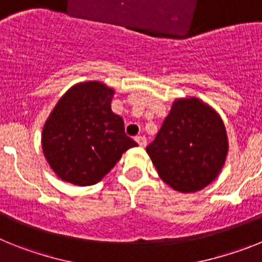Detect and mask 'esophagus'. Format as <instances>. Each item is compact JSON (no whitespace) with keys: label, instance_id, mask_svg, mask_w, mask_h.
Instances as JSON below:
<instances>
[{"label":"esophagus","instance_id":"1","mask_svg":"<svg viewBox=\"0 0 262 262\" xmlns=\"http://www.w3.org/2000/svg\"><path fill=\"white\" fill-rule=\"evenodd\" d=\"M135 140L140 147H145L147 145V139L144 136H138V138H135Z\"/></svg>","mask_w":262,"mask_h":262}]
</instances>
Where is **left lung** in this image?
Returning <instances> with one entry per match:
<instances>
[{"mask_svg": "<svg viewBox=\"0 0 262 262\" xmlns=\"http://www.w3.org/2000/svg\"><path fill=\"white\" fill-rule=\"evenodd\" d=\"M160 178L180 193L211 184L228 154L221 115L198 97L176 98L154 142L147 147Z\"/></svg>", "mask_w": 262, "mask_h": 262, "instance_id": "1", "label": "left lung"}]
</instances>
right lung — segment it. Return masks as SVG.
Segmentation results:
<instances>
[{
  "label": "right lung",
  "mask_w": 262,
  "mask_h": 262,
  "mask_svg": "<svg viewBox=\"0 0 262 262\" xmlns=\"http://www.w3.org/2000/svg\"><path fill=\"white\" fill-rule=\"evenodd\" d=\"M114 93L102 81H82L52 108L41 131V149L60 180L76 186L97 184L138 145L124 133L122 117L111 110Z\"/></svg>",
  "instance_id": "right-lung-1"
}]
</instances>
